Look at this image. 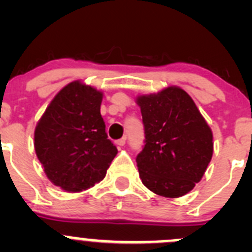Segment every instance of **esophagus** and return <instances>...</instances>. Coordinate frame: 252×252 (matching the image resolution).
<instances>
[{"label":"esophagus","instance_id":"obj_1","mask_svg":"<svg viewBox=\"0 0 252 252\" xmlns=\"http://www.w3.org/2000/svg\"><path fill=\"white\" fill-rule=\"evenodd\" d=\"M116 145L118 147H122V146H124V145H126V138H122V139H118V140L116 141Z\"/></svg>","mask_w":252,"mask_h":252}]
</instances>
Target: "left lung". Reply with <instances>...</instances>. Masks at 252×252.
<instances>
[{"label": "left lung", "instance_id": "obj_1", "mask_svg": "<svg viewBox=\"0 0 252 252\" xmlns=\"http://www.w3.org/2000/svg\"><path fill=\"white\" fill-rule=\"evenodd\" d=\"M145 145L136 156L147 189L164 197H180L201 180L212 158V131L192 98L178 86L136 98Z\"/></svg>", "mask_w": 252, "mask_h": 252}]
</instances>
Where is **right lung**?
I'll use <instances>...</instances> for the list:
<instances>
[{
    "label": "right lung",
    "mask_w": 252,
    "mask_h": 252,
    "mask_svg": "<svg viewBox=\"0 0 252 252\" xmlns=\"http://www.w3.org/2000/svg\"><path fill=\"white\" fill-rule=\"evenodd\" d=\"M101 102V91L72 81L40 118L34 134L35 152L56 187L83 191L105 178L118 150L106 133Z\"/></svg>",
    "instance_id": "1"
}]
</instances>
